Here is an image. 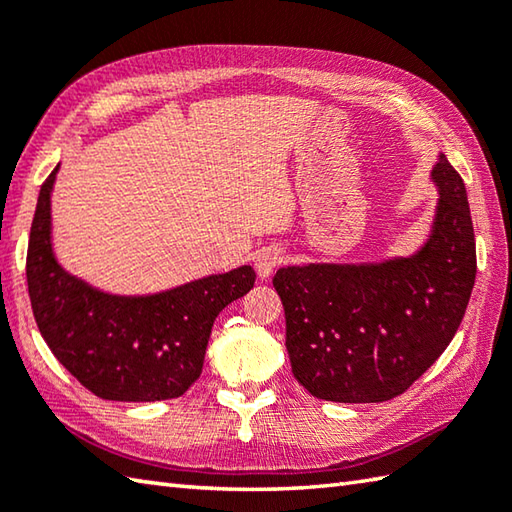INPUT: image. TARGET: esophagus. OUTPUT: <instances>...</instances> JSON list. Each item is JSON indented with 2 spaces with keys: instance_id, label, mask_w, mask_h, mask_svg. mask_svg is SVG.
<instances>
[{
  "instance_id": "esophagus-1",
  "label": "esophagus",
  "mask_w": 512,
  "mask_h": 512,
  "mask_svg": "<svg viewBox=\"0 0 512 512\" xmlns=\"http://www.w3.org/2000/svg\"><path fill=\"white\" fill-rule=\"evenodd\" d=\"M281 262H284V253H281V250H279L277 246H268V248L257 250V255H255L257 275L262 277V279L270 277V275H273V270H275Z\"/></svg>"
}]
</instances>
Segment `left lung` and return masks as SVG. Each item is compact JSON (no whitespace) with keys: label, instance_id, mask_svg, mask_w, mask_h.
I'll return each instance as SVG.
<instances>
[{"label":"left lung","instance_id":"left-lung-1","mask_svg":"<svg viewBox=\"0 0 512 512\" xmlns=\"http://www.w3.org/2000/svg\"><path fill=\"white\" fill-rule=\"evenodd\" d=\"M431 180L440 198L418 253L378 264L286 266L273 277L286 312L292 374L312 396L396 398L458 332L477 273L471 209L444 154Z\"/></svg>","mask_w":512,"mask_h":512}]
</instances>
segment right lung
Listing matches in <instances>:
<instances>
[{"label": "right lung", "instance_id": "obj_1", "mask_svg": "<svg viewBox=\"0 0 512 512\" xmlns=\"http://www.w3.org/2000/svg\"><path fill=\"white\" fill-rule=\"evenodd\" d=\"M57 171L41 184L26 257L28 295L43 341L99 398L182 396L202 374L215 317L255 286V270L239 266L140 297L94 288L54 257L50 195Z\"/></svg>", "mask_w": 512, "mask_h": 512}]
</instances>
